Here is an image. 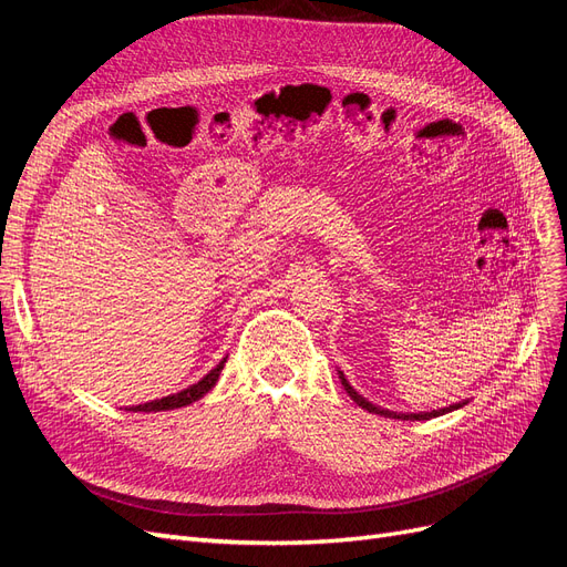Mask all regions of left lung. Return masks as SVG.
<instances>
[{"label":"left lung","instance_id":"obj_1","mask_svg":"<svg viewBox=\"0 0 567 567\" xmlns=\"http://www.w3.org/2000/svg\"><path fill=\"white\" fill-rule=\"evenodd\" d=\"M338 375H340V383H342V388L348 390V394L350 398L362 406V409H367L369 414H381V416H385V419H402V421H427V419H435V416H442V414H447V411H454V409H461L463 404L466 402H458V404H450V406H444V409H433V411H419V414H398V411H390V409H383V406H375V404H371L367 398H362V394H359L350 383H348V379L346 375H342V371H338Z\"/></svg>","mask_w":567,"mask_h":567}]
</instances>
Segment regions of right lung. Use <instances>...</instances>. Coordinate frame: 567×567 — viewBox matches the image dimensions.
Returning a JSON list of instances; mask_svg holds the SVG:
<instances>
[{"mask_svg": "<svg viewBox=\"0 0 567 567\" xmlns=\"http://www.w3.org/2000/svg\"><path fill=\"white\" fill-rule=\"evenodd\" d=\"M225 362H227V357L221 359V362H219L213 371L205 373L198 383L188 385L186 390L175 392V394H167V398H163V400H153V402H146V404L130 406V411H146V414H148V411H169V409H179V406L198 402V400L203 398V394H208V392L215 388L221 369H225Z\"/></svg>", "mask_w": 567, "mask_h": 567, "instance_id": "1", "label": "right lung"}]
</instances>
